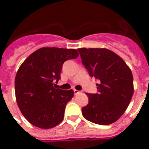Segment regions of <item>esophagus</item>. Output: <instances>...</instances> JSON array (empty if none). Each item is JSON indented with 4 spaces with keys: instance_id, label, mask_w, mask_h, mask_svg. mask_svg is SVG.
<instances>
[{
    "instance_id": "34e87169",
    "label": "esophagus",
    "mask_w": 149,
    "mask_h": 149,
    "mask_svg": "<svg viewBox=\"0 0 149 149\" xmlns=\"http://www.w3.org/2000/svg\"><path fill=\"white\" fill-rule=\"evenodd\" d=\"M73 91H74V94H79V93L81 92V91H79V90H76V89H74L73 90Z\"/></svg>"
}]
</instances>
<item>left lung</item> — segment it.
<instances>
[{
  "mask_svg": "<svg viewBox=\"0 0 149 149\" xmlns=\"http://www.w3.org/2000/svg\"><path fill=\"white\" fill-rule=\"evenodd\" d=\"M78 50L90 76L100 82L98 94H86L89 102L82 108V115L96 124H112L123 115L133 97L131 70L119 55L106 48Z\"/></svg>",
  "mask_w": 149,
  "mask_h": 149,
  "instance_id": "obj_1",
  "label": "left lung"
}]
</instances>
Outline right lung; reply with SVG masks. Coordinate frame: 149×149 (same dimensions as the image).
Here are the masks:
<instances>
[{
    "mask_svg": "<svg viewBox=\"0 0 149 149\" xmlns=\"http://www.w3.org/2000/svg\"><path fill=\"white\" fill-rule=\"evenodd\" d=\"M78 56L76 49L42 47L20 65L15 78L16 100L31 125L49 129L63 121L65 106L74 91L55 88L54 82L61 79L63 63Z\"/></svg>",
    "mask_w": 149,
    "mask_h": 149,
    "instance_id": "add662e5",
    "label": "right lung"
}]
</instances>
